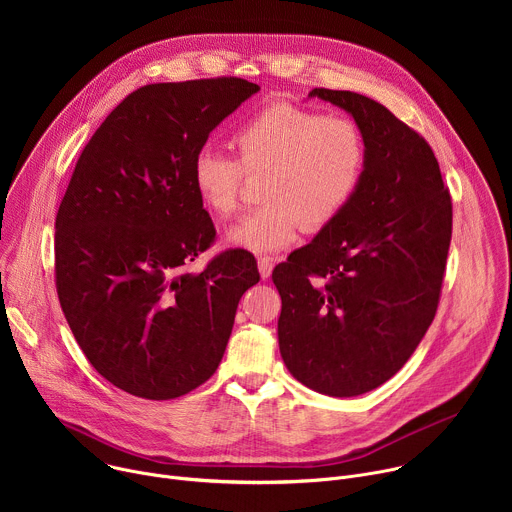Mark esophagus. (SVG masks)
I'll return each mask as SVG.
<instances>
[{
  "label": "esophagus",
  "mask_w": 512,
  "mask_h": 512,
  "mask_svg": "<svg viewBox=\"0 0 512 512\" xmlns=\"http://www.w3.org/2000/svg\"><path fill=\"white\" fill-rule=\"evenodd\" d=\"M257 267H259L261 277L267 279V277L271 275V271H273V259H271V257H261L259 263H257Z\"/></svg>",
  "instance_id": "1"
}]
</instances>
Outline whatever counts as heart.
Segmentation results:
<instances>
[{
  "instance_id": "1",
  "label": "heart",
  "mask_w": 512,
  "mask_h": 512,
  "mask_svg": "<svg viewBox=\"0 0 512 512\" xmlns=\"http://www.w3.org/2000/svg\"><path fill=\"white\" fill-rule=\"evenodd\" d=\"M239 160L202 150L192 162V186L212 212L229 216L239 208L245 174L265 176L261 208L229 227L227 241L251 253H273L294 243L302 231H318L344 212L354 198L367 143L346 117L273 105L247 121L233 137Z\"/></svg>"
}]
</instances>
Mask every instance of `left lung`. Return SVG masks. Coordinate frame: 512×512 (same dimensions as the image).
<instances>
[{
  "label": "left lung",
  "instance_id": "8db88e82",
  "mask_svg": "<svg viewBox=\"0 0 512 512\" xmlns=\"http://www.w3.org/2000/svg\"><path fill=\"white\" fill-rule=\"evenodd\" d=\"M344 109L367 166L344 212L273 269L279 352L302 385L356 397L389 381L433 322L452 241V200L427 141L381 103L314 89Z\"/></svg>",
  "mask_w": 512,
  "mask_h": 512
}]
</instances>
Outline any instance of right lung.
Segmentation results:
<instances>
[{"label":"right lung","mask_w":512,"mask_h":512,"mask_svg":"<svg viewBox=\"0 0 512 512\" xmlns=\"http://www.w3.org/2000/svg\"><path fill=\"white\" fill-rule=\"evenodd\" d=\"M259 91L237 77L145 85L101 123L56 214V291L95 371L166 401L221 362L241 296L259 281L249 251L186 269L216 235L192 186L210 131Z\"/></svg>","instance_id":"add662e5"}]
</instances>
